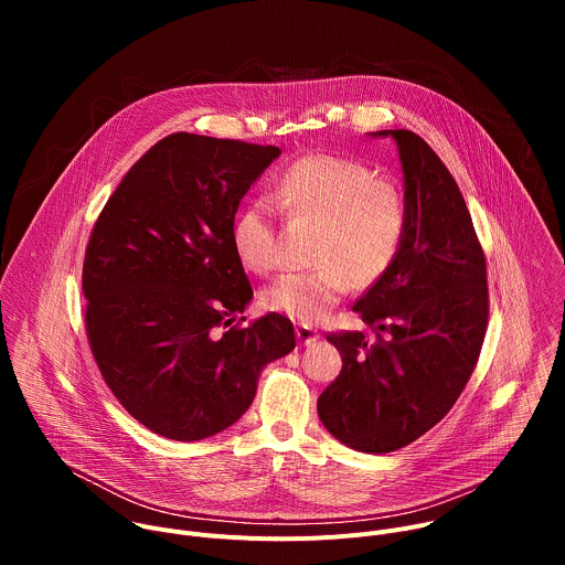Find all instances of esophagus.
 I'll use <instances>...</instances> for the list:
<instances>
[{
	"label": "esophagus",
	"mask_w": 565,
	"mask_h": 565,
	"mask_svg": "<svg viewBox=\"0 0 565 565\" xmlns=\"http://www.w3.org/2000/svg\"><path fill=\"white\" fill-rule=\"evenodd\" d=\"M295 333H297V342L301 347H310V344H315L319 340V333L312 327H308V324H297Z\"/></svg>",
	"instance_id": "obj_1"
}]
</instances>
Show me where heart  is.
I'll return each instance as SVG.
<instances>
[{"instance_id":"b5f03b06","label":"heart","mask_w":565,"mask_h":565,"mask_svg":"<svg viewBox=\"0 0 565 565\" xmlns=\"http://www.w3.org/2000/svg\"><path fill=\"white\" fill-rule=\"evenodd\" d=\"M270 199L290 221L317 225L308 273H290L262 292L264 308L301 324L324 319L351 286L375 284L393 264L407 232V199L355 160L315 153L295 160ZM232 246L248 270L266 275L279 262L275 214L268 201L234 216Z\"/></svg>"}]
</instances>
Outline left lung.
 Listing matches in <instances>:
<instances>
[{
    "instance_id": "8db88e82",
    "label": "left lung",
    "mask_w": 565,
    "mask_h": 565,
    "mask_svg": "<svg viewBox=\"0 0 565 565\" xmlns=\"http://www.w3.org/2000/svg\"><path fill=\"white\" fill-rule=\"evenodd\" d=\"M399 153L407 232L388 270L353 310L375 333H331L342 371L317 399L340 443L366 454L405 447L462 393L488 329V268L465 199L414 131L384 129Z\"/></svg>"
}]
</instances>
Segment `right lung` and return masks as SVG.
Here are the masks:
<instances>
[{
  "mask_svg": "<svg viewBox=\"0 0 565 565\" xmlns=\"http://www.w3.org/2000/svg\"><path fill=\"white\" fill-rule=\"evenodd\" d=\"M279 153L172 134L127 172L94 225L83 268L92 353L120 405L158 436L192 443L227 429L253 405L264 366L295 349L277 312L230 327L253 299L234 214Z\"/></svg>",
  "mask_w": 565,
  "mask_h": 565,
  "instance_id": "right-lung-1",
  "label": "right lung"
}]
</instances>
